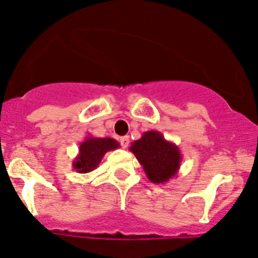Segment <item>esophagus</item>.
Here are the masks:
<instances>
[{
  "mask_svg": "<svg viewBox=\"0 0 258 258\" xmlns=\"http://www.w3.org/2000/svg\"><path fill=\"white\" fill-rule=\"evenodd\" d=\"M119 143H121L122 148L126 149L127 146H128V144H130V137H128V136L121 137V139H119Z\"/></svg>",
  "mask_w": 258,
  "mask_h": 258,
  "instance_id": "1",
  "label": "esophagus"
}]
</instances>
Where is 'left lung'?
I'll use <instances>...</instances> for the list:
<instances>
[{
  "mask_svg": "<svg viewBox=\"0 0 258 258\" xmlns=\"http://www.w3.org/2000/svg\"><path fill=\"white\" fill-rule=\"evenodd\" d=\"M130 151L143 165L148 179L156 184L174 178L182 162L179 148L165 140L159 131L144 132L141 139L131 144Z\"/></svg>",
  "mask_w": 258,
  "mask_h": 258,
  "instance_id": "8db88e82",
  "label": "left lung"
}]
</instances>
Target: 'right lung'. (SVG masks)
<instances>
[{"label":"right lung","instance_id":"1","mask_svg":"<svg viewBox=\"0 0 258 258\" xmlns=\"http://www.w3.org/2000/svg\"><path fill=\"white\" fill-rule=\"evenodd\" d=\"M119 148V143L112 137L86 136L79 146V154L72 162V167L78 173H90L99 167L103 156L108 151Z\"/></svg>","mask_w":258,"mask_h":258}]
</instances>
